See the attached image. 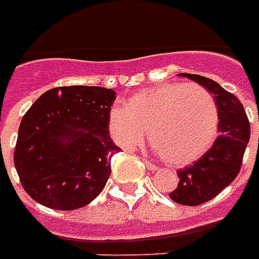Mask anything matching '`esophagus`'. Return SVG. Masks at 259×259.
Listing matches in <instances>:
<instances>
[{
	"mask_svg": "<svg viewBox=\"0 0 259 259\" xmlns=\"http://www.w3.org/2000/svg\"><path fill=\"white\" fill-rule=\"evenodd\" d=\"M142 161H144V164H145L146 168H148V169H149L150 172H156V170L158 169L157 166L153 165V164H152V162H150L149 160H146V158H144V160H142Z\"/></svg>",
	"mask_w": 259,
	"mask_h": 259,
	"instance_id": "obj_1",
	"label": "esophagus"
}]
</instances>
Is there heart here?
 I'll return each mask as SVG.
<instances>
[{"label": "heart", "mask_w": 259, "mask_h": 259, "mask_svg": "<svg viewBox=\"0 0 259 259\" xmlns=\"http://www.w3.org/2000/svg\"><path fill=\"white\" fill-rule=\"evenodd\" d=\"M212 95L195 83H169L134 94L109 111L107 130L123 149H136L149 136L162 161L184 166L203 157L218 137Z\"/></svg>", "instance_id": "b5f03b06"}]
</instances>
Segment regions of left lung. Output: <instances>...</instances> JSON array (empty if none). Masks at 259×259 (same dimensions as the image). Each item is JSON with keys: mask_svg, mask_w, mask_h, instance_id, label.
Listing matches in <instances>:
<instances>
[{"mask_svg": "<svg viewBox=\"0 0 259 259\" xmlns=\"http://www.w3.org/2000/svg\"><path fill=\"white\" fill-rule=\"evenodd\" d=\"M179 75L212 94L219 115V136L213 145L192 165L177 172L179 184L169 193L179 204L199 205L219 195L238 176L250 140V123L241 101L215 80L196 74Z\"/></svg>", "mask_w": 259, "mask_h": 259, "instance_id": "left-lung-1", "label": "left lung"}]
</instances>
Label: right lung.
<instances>
[{
  "label": "right lung",
  "instance_id": "obj_1",
  "mask_svg": "<svg viewBox=\"0 0 259 259\" xmlns=\"http://www.w3.org/2000/svg\"><path fill=\"white\" fill-rule=\"evenodd\" d=\"M115 98L105 87H55L30 106L18 127L14 166L33 200L71 211L102 192L121 149L107 130Z\"/></svg>",
  "mask_w": 259,
  "mask_h": 259
}]
</instances>
